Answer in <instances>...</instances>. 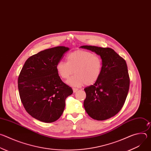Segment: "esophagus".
<instances>
[{"instance_id": "1", "label": "esophagus", "mask_w": 151, "mask_h": 151, "mask_svg": "<svg viewBox=\"0 0 151 151\" xmlns=\"http://www.w3.org/2000/svg\"><path fill=\"white\" fill-rule=\"evenodd\" d=\"M73 93H76L78 91V88H73Z\"/></svg>"}]
</instances>
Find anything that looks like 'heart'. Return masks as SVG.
Returning <instances> with one entry per match:
<instances>
[{"instance_id":"obj_1","label":"heart","mask_w":151,"mask_h":151,"mask_svg":"<svg viewBox=\"0 0 151 151\" xmlns=\"http://www.w3.org/2000/svg\"><path fill=\"white\" fill-rule=\"evenodd\" d=\"M66 63L59 61L55 70L59 76L67 80L75 73L67 83L73 87H81L85 84L91 85L100 78L103 70L101 57L85 50H77L66 56Z\"/></svg>"}]
</instances>
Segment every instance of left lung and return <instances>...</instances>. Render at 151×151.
<instances>
[{"instance_id":"obj_1","label":"left lung","mask_w":151,"mask_h":151,"mask_svg":"<svg viewBox=\"0 0 151 151\" xmlns=\"http://www.w3.org/2000/svg\"><path fill=\"white\" fill-rule=\"evenodd\" d=\"M100 55L103 70L99 80L84 88V108L94 119L103 121L117 114L126 100L130 86L127 63L114 50L95 46H81Z\"/></svg>"}]
</instances>
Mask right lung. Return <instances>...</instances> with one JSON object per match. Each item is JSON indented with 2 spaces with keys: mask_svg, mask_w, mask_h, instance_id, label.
Here are the masks:
<instances>
[{
  "mask_svg": "<svg viewBox=\"0 0 151 151\" xmlns=\"http://www.w3.org/2000/svg\"><path fill=\"white\" fill-rule=\"evenodd\" d=\"M68 50L60 46L42 51L26 61L19 75L21 101L27 113L40 121H57L64 111L66 99L73 93L55 70V64Z\"/></svg>",
  "mask_w": 151,
  "mask_h": 151,
  "instance_id": "1",
  "label": "right lung"
}]
</instances>
